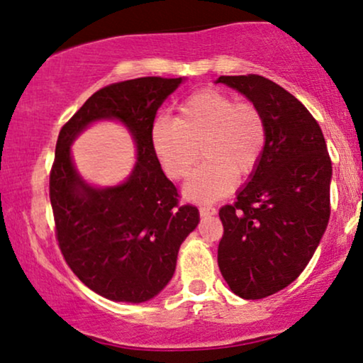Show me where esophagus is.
<instances>
[{
	"instance_id": "obj_1",
	"label": "esophagus",
	"mask_w": 363,
	"mask_h": 363,
	"mask_svg": "<svg viewBox=\"0 0 363 363\" xmlns=\"http://www.w3.org/2000/svg\"><path fill=\"white\" fill-rule=\"evenodd\" d=\"M200 215H201V216H211V215H216V208H215V206L203 205V206H200Z\"/></svg>"
}]
</instances>
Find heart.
Returning a JSON list of instances; mask_svg holds the SVG:
<instances>
[{"instance_id": "b5f03b06", "label": "heart", "mask_w": 363, "mask_h": 363, "mask_svg": "<svg viewBox=\"0 0 363 363\" xmlns=\"http://www.w3.org/2000/svg\"><path fill=\"white\" fill-rule=\"evenodd\" d=\"M267 127L261 108L218 89L193 94L178 106L175 118L160 117L152 127V145L173 180H185L195 200H216L235 186L236 177H247L259 165Z\"/></svg>"}]
</instances>
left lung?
<instances>
[{
  "label": "left lung",
  "mask_w": 363,
  "mask_h": 363,
  "mask_svg": "<svg viewBox=\"0 0 363 363\" xmlns=\"http://www.w3.org/2000/svg\"><path fill=\"white\" fill-rule=\"evenodd\" d=\"M261 108L267 140L251 180L220 210L218 266L242 299H262L296 281L330 216L332 163L319 123L269 79L221 76Z\"/></svg>",
  "instance_id": "left-lung-1"
}]
</instances>
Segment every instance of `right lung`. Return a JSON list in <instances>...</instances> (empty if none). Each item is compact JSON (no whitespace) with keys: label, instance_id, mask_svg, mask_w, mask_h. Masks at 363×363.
I'll return each instance as SVG.
<instances>
[{"label":"right lung","instance_id":"add662e5","mask_svg":"<svg viewBox=\"0 0 363 363\" xmlns=\"http://www.w3.org/2000/svg\"><path fill=\"white\" fill-rule=\"evenodd\" d=\"M182 77H138L102 87L64 123L49 173L56 240L74 274L111 301L143 302L172 279L185 238L195 230L198 208L182 205L152 145L162 102ZM99 118H118L131 128L139 160L121 187L96 191L77 175L70 143Z\"/></svg>","mask_w":363,"mask_h":363}]
</instances>
